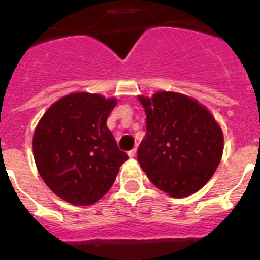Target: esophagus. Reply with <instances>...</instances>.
I'll return each instance as SVG.
<instances>
[{"label":"esophagus","instance_id":"1","mask_svg":"<svg viewBox=\"0 0 260 260\" xmlns=\"http://www.w3.org/2000/svg\"><path fill=\"white\" fill-rule=\"evenodd\" d=\"M135 155H137V148H133L132 151H128V156L130 157H135Z\"/></svg>","mask_w":260,"mask_h":260}]
</instances>
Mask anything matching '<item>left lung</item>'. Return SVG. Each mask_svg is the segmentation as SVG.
I'll return each instance as SVG.
<instances>
[{
    "label": "left lung",
    "instance_id": "left-lung-1",
    "mask_svg": "<svg viewBox=\"0 0 260 260\" xmlns=\"http://www.w3.org/2000/svg\"><path fill=\"white\" fill-rule=\"evenodd\" d=\"M146 110L147 133L138 161L151 182L173 198L203 187L219 165L222 132L212 114L182 93L161 91L139 96Z\"/></svg>",
    "mask_w": 260,
    "mask_h": 260
}]
</instances>
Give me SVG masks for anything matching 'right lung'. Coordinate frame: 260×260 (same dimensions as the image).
Masks as SVG:
<instances>
[{
	"mask_svg": "<svg viewBox=\"0 0 260 260\" xmlns=\"http://www.w3.org/2000/svg\"><path fill=\"white\" fill-rule=\"evenodd\" d=\"M116 104V99L98 93H70L39 121L32 141L36 167L63 201L77 206L98 202L128 158L107 126Z\"/></svg>",
	"mask_w": 260,
	"mask_h": 260,
	"instance_id": "add662e5",
	"label": "right lung"
}]
</instances>
